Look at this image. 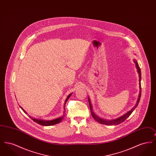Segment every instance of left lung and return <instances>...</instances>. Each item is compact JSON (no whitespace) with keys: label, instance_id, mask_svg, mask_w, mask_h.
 I'll return each mask as SVG.
<instances>
[{"label":"left lung","instance_id":"left-lung-1","mask_svg":"<svg viewBox=\"0 0 156 156\" xmlns=\"http://www.w3.org/2000/svg\"><path fill=\"white\" fill-rule=\"evenodd\" d=\"M134 62L136 64V68L137 69V72L139 73V89H140V90H139V97H138V99H137L136 104L135 105V106H134L133 108L130 111L127 112L125 115H122V116H120L119 118H117V119H113V120H105V119H101V118H99L98 116H97V115L95 114V113L94 112L93 110H92V105H91L90 101L89 98H88V101H89V107H90V113H91L92 116H93L94 119L96 120V121H97L98 122H99V123H100L101 124L106 125H119L120 123H122L123 122H124L132 114V113L133 112L134 110L137 108L138 104L139 103V101H140V97H141V71H140V68L139 67V66L137 61L134 59Z\"/></svg>","mask_w":156,"mask_h":156}]
</instances>
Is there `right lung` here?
Wrapping results in <instances>:
<instances>
[{"instance_id":"add662e5","label":"right lung","mask_w":156,"mask_h":156,"mask_svg":"<svg viewBox=\"0 0 156 156\" xmlns=\"http://www.w3.org/2000/svg\"><path fill=\"white\" fill-rule=\"evenodd\" d=\"M71 95H72V94H70L67 97V99H66V101H65L64 105V110H66L65 106H66V102H67L68 99H69V98L71 97ZM20 107L21 108V109H22L23 112H24L25 113H27L22 108L21 106H20ZM29 116L30 118L32 119L34 122H36L37 123L39 124V125H41V126H48L54 125L57 124V123H58L59 122H61L62 120V119H64V115H63L62 116L59 117V118H57V119H53V120H41V119H36V118H31V117L30 116Z\"/></svg>"}]
</instances>
